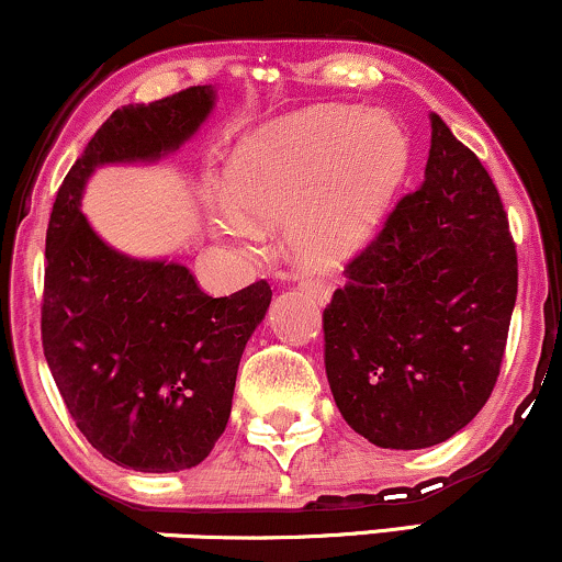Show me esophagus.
I'll list each match as a JSON object with an SVG mask.
<instances>
[{
    "label": "esophagus",
    "mask_w": 562,
    "mask_h": 562,
    "mask_svg": "<svg viewBox=\"0 0 562 562\" xmlns=\"http://www.w3.org/2000/svg\"><path fill=\"white\" fill-rule=\"evenodd\" d=\"M301 293H306V299L314 303H327L333 295V282L330 280H303Z\"/></svg>",
    "instance_id": "34e87169"
}]
</instances>
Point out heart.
Returning a JSON list of instances; mask_svg holds the SVG:
<instances>
[{
    "instance_id": "obj_1",
    "label": "heart",
    "mask_w": 562,
    "mask_h": 562,
    "mask_svg": "<svg viewBox=\"0 0 562 562\" xmlns=\"http://www.w3.org/2000/svg\"><path fill=\"white\" fill-rule=\"evenodd\" d=\"M409 145L402 126L359 108H314L256 128L229 158L227 182L205 184L218 235L248 250L259 222L288 218L306 259L340 261L375 227L402 182Z\"/></svg>"
}]
</instances>
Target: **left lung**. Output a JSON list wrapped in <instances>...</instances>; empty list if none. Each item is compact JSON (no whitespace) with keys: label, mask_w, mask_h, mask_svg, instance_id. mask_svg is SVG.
I'll list each match as a JSON object with an SVG mask.
<instances>
[{"label":"left lung","mask_w":562,"mask_h":562,"mask_svg":"<svg viewBox=\"0 0 562 562\" xmlns=\"http://www.w3.org/2000/svg\"><path fill=\"white\" fill-rule=\"evenodd\" d=\"M344 274L322 314L344 420L383 449L447 441L499 378L518 256L492 177L436 113L423 184Z\"/></svg>","instance_id":"left-lung-1"}]
</instances>
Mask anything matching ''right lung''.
Wrapping results in <instances>:
<instances>
[{"mask_svg": "<svg viewBox=\"0 0 562 562\" xmlns=\"http://www.w3.org/2000/svg\"><path fill=\"white\" fill-rule=\"evenodd\" d=\"M190 87L105 121L57 190L47 227L42 346L76 428L102 457L139 473H177L211 454L232 412L237 367L272 301L267 280L214 299L184 263L132 259L81 214L105 164H153L214 111Z\"/></svg>", "mask_w": 562, "mask_h": 562, "instance_id": "obj_1", "label": "right lung"}]
</instances>
